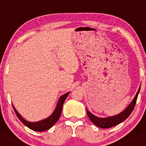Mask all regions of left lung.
I'll list each match as a JSON object with an SVG mask.
<instances>
[{
	"label": "left lung",
	"instance_id": "8db88e82",
	"mask_svg": "<svg viewBox=\"0 0 146 146\" xmlns=\"http://www.w3.org/2000/svg\"><path fill=\"white\" fill-rule=\"evenodd\" d=\"M140 89H141V86L138 88V90L137 92L136 95H135L134 98L133 99V100L131 102L130 104L128 105V107H126V108L124 110H123L121 112L117 114V115L111 116V117H104V118H101V117H98L97 116L94 115L90 111H88V109L86 108L87 114H88V117H89L91 121L95 126L102 128V129H109V128L113 127V126L121 123L125 119H127L129 117V115L131 114L132 111H133L135 105H136L137 98H138V95L139 94Z\"/></svg>",
	"mask_w": 146,
	"mask_h": 146
}]
</instances>
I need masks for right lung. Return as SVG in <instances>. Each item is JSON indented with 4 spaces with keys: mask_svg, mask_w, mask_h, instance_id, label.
Masks as SVG:
<instances>
[{
    "mask_svg": "<svg viewBox=\"0 0 146 146\" xmlns=\"http://www.w3.org/2000/svg\"><path fill=\"white\" fill-rule=\"evenodd\" d=\"M70 92H66L64 95H61L60 97V98L58 99V102H57L56 107L55 110L53 111L52 114L48 117L47 118L44 119H42V120L38 121L35 122H31L25 120L20 114H19L18 111H17L15 108L14 106L13 105V109L15 110V112L16 115L18 117V119L25 125L26 126H27L29 129H32V130L35 131H39V132H42L44 131L48 130L50 128L52 127L54 124L57 122V121L61 117V111H62L63 109V104H64L65 100H66V98L68 97V95H69Z\"/></svg>",
    "mask_w": 146,
    "mask_h": 146,
    "instance_id": "right-lung-1",
    "label": "right lung"
}]
</instances>
